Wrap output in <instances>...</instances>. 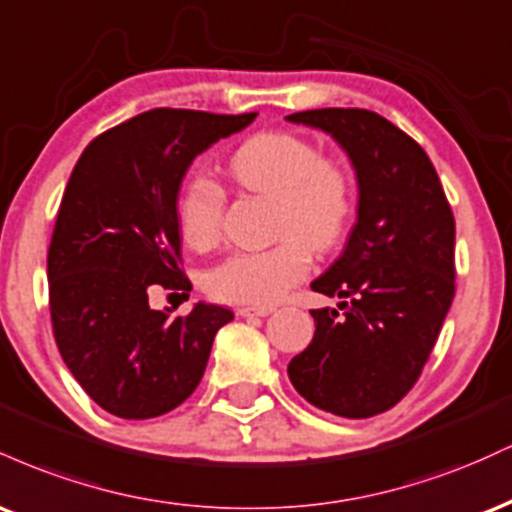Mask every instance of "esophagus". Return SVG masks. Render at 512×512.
Returning <instances> with one entry per match:
<instances>
[{"label": "esophagus", "mask_w": 512, "mask_h": 512, "mask_svg": "<svg viewBox=\"0 0 512 512\" xmlns=\"http://www.w3.org/2000/svg\"><path fill=\"white\" fill-rule=\"evenodd\" d=\"M236 313L240 317H267L274 313V305H243V308H238Z\"/></svg>", "instance_id": "esophagus-1"}]
</instances>
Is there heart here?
I'll list each match as a JSON object with an SVG mask.
<instances>
[{"mask_svg":"<svg viewBox=\"0 0 512 512\" xmlns=\"http://www.w3.org/2000/svg\"><path fill=\"white\" fill-rule=\"evenodd\" d=\"M228 173L243 192L276 202L267 250H240L204 274V289L226 303H274L308 274L310 250L337 248L354 216V180L342 163L291 132H260L240 144ZM226 192L207 175H192L175 202L180 236L192 250L221 240Z\"/></svg>","mask_w":512,"mask_h":512,"instance_id":"1","label":"heart"}]
</instances>
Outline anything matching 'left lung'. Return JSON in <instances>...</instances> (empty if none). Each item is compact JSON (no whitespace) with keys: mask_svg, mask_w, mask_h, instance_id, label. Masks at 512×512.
Masks as SVG:
<instances>
[{"mask_svg":"<svg viewBox=\"0 0 512 512\" xmlns=\"http://www.w3.org/2000/svg\"><path fill=\"white\" fill-rule=\"evenodd\" d=\"M322 129L349 156L358 211L339 260L310 289L342 298L310 310L315 337L289 378L344 419L392 409L419 380L455 296V219L431 158L383 115L322 108L286 117Z\"/></svg>","mask_w":512,"mask_h":512,"instance_id":"obj_1","label":"left lung"}]
</instances>
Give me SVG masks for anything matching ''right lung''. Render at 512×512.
Wrapping results in <instances>:
<instances>
[{"mask_svg":"<svg viewBox=\"0 0 512 512\" xmlns=\"http://www.w3.org/2000/svg\"><path fill=\"white\" fill-rule=\"evenodd\" d=\"M257 113L156 108L86 146L64 190L48 250L57 349L86 395L120 419H154L185 402L207 368L228 308L151 310V286L192 291L175 219L192 161Z\"/></svg>","mask_w":512,"mask_h":512,"instance_id":"add662e5","label":"right lung"}]
</instances>
